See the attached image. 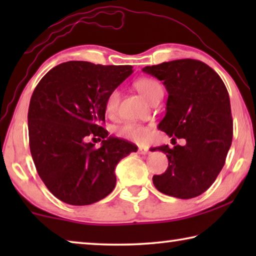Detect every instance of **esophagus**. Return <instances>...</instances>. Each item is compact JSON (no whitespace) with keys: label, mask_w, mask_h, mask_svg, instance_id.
Here are the masks:
<instances>
[{"label":"esophagus","mask_w":256,"mask_h":256,"mask_svg":"<svg viewBox=\"0 0 256 256\" xmlns=\"http://www.w3.org/2000/svg\"><path fill=\"white\" fill-rule=\"evenodd\" d=\"M138 154H149V149L146 148V146H138Z\"/></svg>","instance_id":"obj_1"}]
</instances>
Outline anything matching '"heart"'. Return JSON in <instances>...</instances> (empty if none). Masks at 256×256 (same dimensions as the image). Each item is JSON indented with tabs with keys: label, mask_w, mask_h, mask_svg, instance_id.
Listing matches in <instances>:
<instances>
[{
	"label": "heart",
	"mask_w": 256,
	"mask_h": 256,
	"mask_svg": "<svg viewBox=\"0 0 256 256\" xmlns=\"http://www.w3.org/2000/svg\"><path fill=\"white\" fill-rule=\"evenodd\" d=\"M134 86L144 96L146 100L152 104L156 99L159 96H162V88L157 81L154 79H149V78H142L138 79L134 84ZM120 102V92L118 90H112V92L108 94L105 102V108L108 114H114L118 107ZM118 134L120 136L128 138V140L136 141V142H146L149 138V131L148 128L144 125L134 124V123H128L124 124L123 126L118 128Z\"/></svg>",
	"instance_id": "b5f03b06"
}]
</instances>
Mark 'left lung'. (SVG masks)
<instances>
[{
  "mask_svg": "<svg viewBox=\"0 0 256 256\" xmlns=\"http://www.w3.org/2000/svg\"><path fill=\"white\" fill-rule=\"evenodd\" d=\"M142 71L162 81L168 92L166 115L158 128L186 138L185 146H160L168 168L152 177L159 192L178 198L201 196L222 170L232 140L230 100L214 70L198 60L184 58L146 66Z\"/></svg>",
  "mask_w": 256,
  "mask_h": 256,
  "instance_id": "1",
  "label": "left lung"
}]
</instances>
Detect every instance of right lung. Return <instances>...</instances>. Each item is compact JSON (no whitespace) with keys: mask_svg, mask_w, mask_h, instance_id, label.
Wrapping results in <instances>:
<instances>
[{"mask_svg":"<svg viewBox=\"0 0 256 256\" xmlns=\"http://www.w3.org/2000/svg\"><path fill=\"white\" fill-rule=\"evenodd\" d=\"M133 73L131 66L84 60L60 64L34 88L28 110L29 146L38 175L58 200L88 206L116 185L115 168L138 146L108 136L105 102ZM88 137L103 138L94 148Z\"/></svg>","mask_w":256,"mask_h":256,"instance_id":"obj_1","label":"right lung"}]
</instances>
